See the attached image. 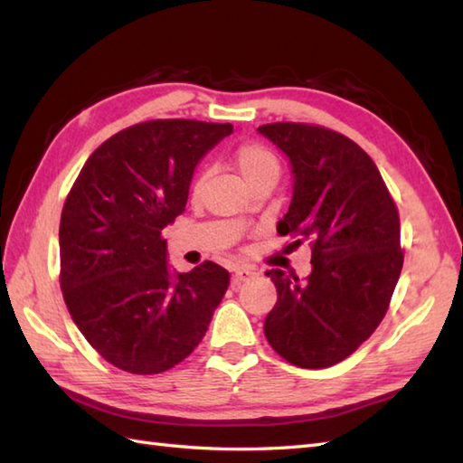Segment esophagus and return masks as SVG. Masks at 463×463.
Returning a JSON list of instances; mask_svg holds the SVG:
<instances>
[{"instance_id": "obj_1", "label": "esophagus", "mask_w": 463, "mask_h": 463, "mask_svg": "<svg viewBox=\"0 0 463 463\" xmlns=\"http://www.w3.org/2000/svg\"><path fill=\"white\" fill-rule=\"evenodd\" d=\"M254 274H257V272H254V270L249 269V267H237V269H234V272H232V282H234V284H241V282H244V280L252 279Z\"/></svg>"}]
</instances>
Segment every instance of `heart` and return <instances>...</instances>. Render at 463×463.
<instances>
[{
  "instance_id": "obj_1",
  "label": "heart",
  "mask_w": 463,
  "mask_h": 463,
  "mask_svg": "<svg viewBox=\"0 0 463 463\" xmlns=\"http://www.w3.org/2000/svg\"><path fill=\"white\" fill-rule=\"evenodd\" d=\"M234 163L241 171L242 179L249 183V186L257 181L267 179V176H277L279 179V161L267 146L259 143H247L241 145L237 153H234ZM204 181V175L199 176L193 184V193H199L201 184Z\"/></svg>"
}]
</instances>
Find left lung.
I'll return each instance as SVG.
<instances>
[{"label":"left lung","mask_w":463,"mask_h":463,"mask_svg":"<svg viewBox=\"0 0 463 463\" xmlns=\"http://www.w3.org/2000/svg\"><path fill=\"white\" fill-rule=\"evenodd\" d=\"M288 156L292 201L279 234L312 244L307 280L272 269L277 304L264 336L298 368L348 358L378 328L400 279V216L378 166L336 131L304 123L259 127Z\"/></svg>","instance_id":"1"}]
</instances>
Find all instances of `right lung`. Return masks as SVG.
Returning <instances> with one entry per match:
<instances>
[{"label":"right lung","mask_w":463,"mask_h":463,"mask_svg":"<svg viewBox=\"0 0 463 463\" xmlns=\"http://www.w3.org/2000/svg\"><path fill=\"white\" fill-rule=\"evenodd\" d=\"M231 123L133 125L87 159L59 224L61 290L77 328L131 373H159L199 346L229 272L206 260L171 270L161 231L184 213L196 165Z\"/></svg>","instance_id":"1"}]
</instances>
